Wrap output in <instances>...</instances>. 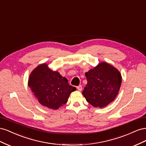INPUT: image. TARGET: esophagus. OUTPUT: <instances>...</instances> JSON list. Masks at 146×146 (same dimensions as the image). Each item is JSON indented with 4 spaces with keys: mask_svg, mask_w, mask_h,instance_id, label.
<instances>
[{
    "mask_svg": "<svg viewBox=\"0 0 146 146\" xmlns=\"http://www.w3.org/2000/svg\"><path fill=\"white\" fill-rule=\"evenodd\" d=\"M77 89L78 91H81L82 90V85H79V86H78L77 87Z\"/></svg>",
    "mask_w": 146,
    "mask_h": 146,
    "instance_id": "esophagus-1",
    "label": "esophagus"
}]
</instances>
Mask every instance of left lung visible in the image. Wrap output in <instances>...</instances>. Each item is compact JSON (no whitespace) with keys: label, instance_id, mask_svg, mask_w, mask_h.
I'll return each instance as SVG.
<instances>
[{"label":"left lung","instance_id":"1","mask_svg":"<svg viewBox=\"0 0 146 146\" xmlns=\"http://www.w3.org/2000/svg\"><path fill=\"white\" fill-rule=\"evenodd\" d=\"M87 85L82 94L94 107L103 108L114 100L121 85L120 72L105 62L99 63L85 73Z\"/></svg>","mask_w":146,"mask_h":146}]
</instances>
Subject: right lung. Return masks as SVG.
<instances>
[{
	"label": "right lung",
	"mask_w": 146,
	"mask_h": 146,
	"mask_svg": "<svg viewBox=\"0 0 146 146\" xmlns=\"http://www.w3.org/2000/svg\"><path fill=\"white\" fill-rule=\"evenodd\" d=\"M29 86L42 105L57 110L67 103L72 92L76 88L69 85L67 78L57 71H53L47 64L43 63L30 74Z\"/></svg>",
	"instance_id": "1"
}]
</instances>
